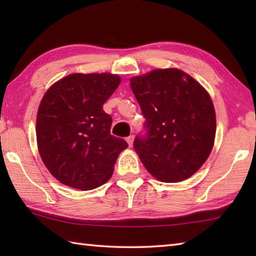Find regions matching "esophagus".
<instances>
[{
	"label": "esophagus",
	"mask_w": 256,
	"mask_h": 256,
	"mask_svg": "<svg viewBox=\"0 0 256 256\" xmlns=\"http://www.w3.org/2000/svg\"><path fill=\"white\" fill-rule=\"evenodd\" d=\"M133 140H134V135H130L128 138H126V142H128L130 148L133 145Z\"/></svg>",
	"instance_id": "1"
}]
</instances>
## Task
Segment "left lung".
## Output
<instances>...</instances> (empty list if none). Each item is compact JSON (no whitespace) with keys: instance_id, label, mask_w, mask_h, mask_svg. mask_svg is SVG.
I'll use <instances>...</instances> for the list:
<instances>
[{"instance_id":"8db88e82","label":"left lung","mask_w":256,"mask_h":256,"mask_svg":"<svg viewBox=\"0 0 256 256\" xmlns=\"http://www.w3.org/2000/svg\"><path fill=\"white\" fill-rule=\"evenodd\" d=\"M148 135L134 150L162 182H179L204 164L216 138V111L202 86L180 69H154L130 79Z\"/></svg>"}]
</instances>
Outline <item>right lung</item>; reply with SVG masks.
Returning <instances> with one entry per match:
<instances>
[{
  "mask_svg": "<svg viewBox=\"0 0 256 256\" xmlns=\"http://www.w3.org/2000/svg\"><path fill=\"white\" fill-rule=\"evenodd\" d=\"M120 82L118 74L77 72L45 92L36 118L37 148L58 182L86 192L112 177L120 153L128 145L111 135L112 118L103 104Z\"/></svg>",
  "mask_w": 256,
  "mask_h": 256,
  "instance_id": "obj_1",
  "label": "right lung"
}]
</instances>
